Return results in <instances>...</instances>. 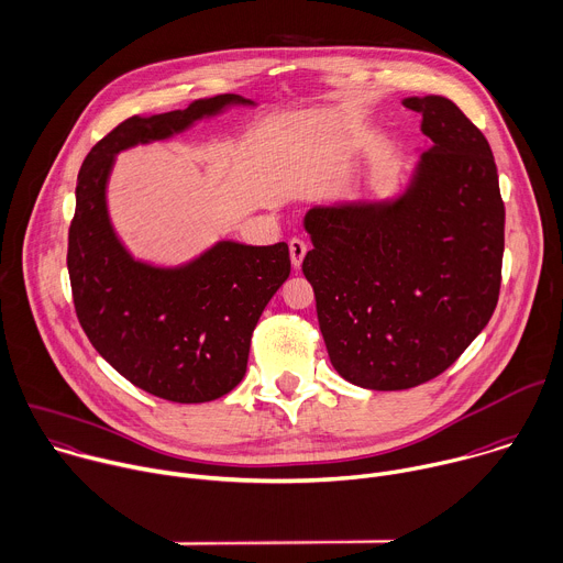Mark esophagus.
<instances>
[{"label":"esophagus","mask_w":563,"mask_h":563,"mask_svg":"<svg viewBox=\"0 0 563 563\" xmlns=\"http://www.w3.org/2000/svg\"><path fill=\"white\" fill-rule=\"evenodd\" d=\"M288 249H290V262H292V266L299 268L301 262H303V255H306V251H308L306 244H303V240L292 238V240L288 242Z\"/></svg>","instance_id":"obj_1"}]
</instances>
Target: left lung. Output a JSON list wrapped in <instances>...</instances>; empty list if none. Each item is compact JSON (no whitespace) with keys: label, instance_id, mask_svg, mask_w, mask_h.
Here are the masks:
<instances>
[{"label":"left lung","instance_id":"obj_1","mask_svg":"<svg viewBox=\"0 0 563 563\" xmlns=\"http://www.w3.org/2000/svg\"><path fill=\"white\" fill-rule=\"evenodd\" d=\"M430 148L390 203L310 208L314 290L328 357L346 382L406 390L434 379L490 321L506 208L488 140L441 95L408 97Z\"/></svg>","mask_w":563,"mask_h":563}]
</instances>
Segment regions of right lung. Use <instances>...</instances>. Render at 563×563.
Listing matches in <instances>:
<instances>
[{
	"mask_svg": "<svg viewBox=\"0 0 563 563\" xmlns=\"http://www.w3.org/2000/svg\"><path fill=\"white\" fill-rule=\"evenodd\" d=\"M240 95L197 99L184 110L129 118L86 155L68 229V275L77 319L95 351L137 388L177 404L212 401L246 375L253 330L290 275L288 244L219 242L181 268L135 262L106 210L115 155L166 140Z\"/></svg>",
	"mask_w": 563,
	"mask_h": 563,
	"instance_id": "1",
	"label": "right lung"
}]
</instances>
